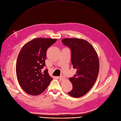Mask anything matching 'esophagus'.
<instances>
[{"mask_svg":"<svg viewBox=\"0 0 121 121\" xmlns=\"http://www.w3.org/2000/svg\"><path fill=\"white\" fill-rule=\"evenodd\" d=\"M59 79H60V80H64V79H65V77L64 76H59Z\"/></svg>","mask_w":121,"mask_h":121,"instance_id":"esophagus-1","label":"esophagus"}]
</instances>
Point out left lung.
<instances>
[{
    "mask_svg": "<svg viewBox=\"0 0 121 121\" xmlns=\"http://www.w3.org/2000/svg\"><path fill=\"white\" fill-rule=\"evenodd\" d=\"M63 44L71 50V61L76 74L69 78L72 89L68 92L74 97H79L88 92L95 83L99 74V64L97 54L88 42L79 39H64Z\"/></svg>",
    "mask_w": 121,
    "mask_h": 121,
    "instance_id": "obj_1",
    "label": "left lung"
}]
</instances>
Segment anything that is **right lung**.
I'll return each mask as SVG.
<instances>
[{"instance_id": "right-lung-1", "label": "right lung", "mask_w": 121, "mask_h": 121, "mask_svg": "<svg viewBox=\"0 0 121 121\" xmlns=\"http://www.w3.org/2000/svg\"><path fill=\"white\" fill-rule=\"evenodd\" d=\"M57 39H35L22 47L16 64L17 78L19 85L26 93L37 95L44 92L53 79L46 66L47 50Z\"/></svg>"}]
</instances>
